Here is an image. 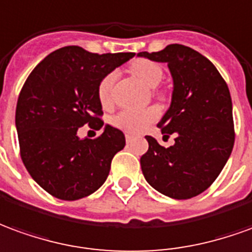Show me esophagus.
<instances>
[{
	"label": "esophagus",
	"mask_w": 252,
	"mask_h": 252,
	"mask_svg": "<svg viewBox=\"0 0 252 252\" xmlns=\"http://www.w3.org/2000/svg\"><path fill=\"white\" fill-rule=\"evenodd\" d=\"M131 141H133V137H131L130 134H126V142H127V144H130Z\"/></svg>",
	"instance_id": "esophagus-1"
}]
</instances>
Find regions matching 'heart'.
<instances>
[{"label": "heart", "mask_w": 252, "mask_h": 252, "mask_svg": "<svg viewBox=\"0 0 252 252\" xmlns=\"http://www.w3.org/2000/svg\"><path fill=\"white\" fill-rule=\"evenodd\" d=\"M130 70L135 77L144 83L148 88H156L164 77L163 67L149 60H137L130 65ZM117 80V72L108 73L97 87V96L101 106L110 107L112 104V88ZM158 118L156 107H149L145 110H122L112 117L111 123L117 129L130 134H140Z\"/></svg>", "instance_id": "b5f03b06"}]
</instances>
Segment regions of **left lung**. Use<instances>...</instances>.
I'll use <instances>...</instances> for the list:
<instances>
[{"label":"left lung","mask_w":252,"mask_h":252,"mask_svg":"<svg viewBox=\"0 0 252 252\" xmlns=\"http://www.w3.org/2000/svg\"><path fill=\"white\" fill-rule=\"evenodd\" d=\"M165 62L174 80L171 106L158 127L175 144L164 148L151 135L141 169L155 190L175 199L203 192L220 175L231 156L235 130L228 85L210 61L183 44L158 53H138Z\"/></svg>","instance_id":"obj_1"}]
</instances>
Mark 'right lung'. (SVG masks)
Returning a JSON list of instances; mask_svg holds the SVG:
<instances>
[{
  "label": "right lung",
  "instance_id": "1",
  "mask_svg": "<svg viewBox=\"0 0 252 252\" xmlns=\"http://www.w3.org/2000/svg\"><path fill=\"white\" fill-rule=\"evenodd\" d=\"M134 53L94 54L78 46L53 51L31 72L19 94L16 129L20 156L32 179L53 197L76 201L106 182L112 158L125 148V134L100 117L97 87ZM88 123L103 133L78 138Z\"/></svg>",
  "mask_w": 252,
  "mask_h": 252
}]
</instances>
